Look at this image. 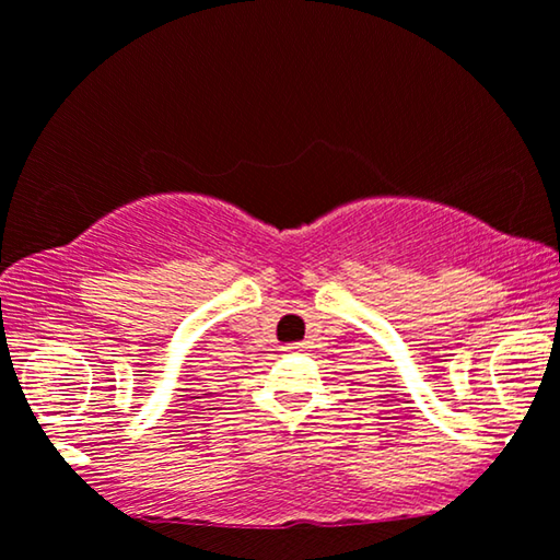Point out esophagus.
Instances as JSON below:
<instances>
[{
	"instance_id": "obj_1",
	"label": "esophagus",
	"mask_w": 560,
	"mask_h": 560,
	"mask_svg": "<svg viewBox=\"0 0 560 560\" xmlns=\"http://www.w3.org/2000/svg\"><path fill=\"white\" fill-rule=\"evenodd\" d=\"M305 347L303 343H288V347H282V351H285V354H301Z\"/></svg>"
}]
</instances>
